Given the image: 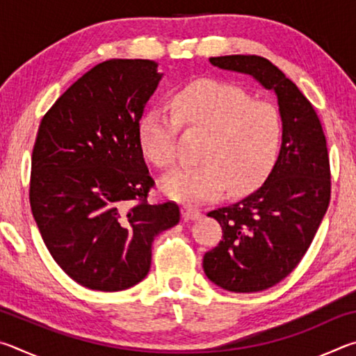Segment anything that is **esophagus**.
<instances>
[{
    "instance_id": "1",
    "label": "esophagus",
    "mask_w": 356,
    "mask_h": 356,
    "mask_svg": "<svg viewBox=\"0 0 356 356\" xmlns=\"http://www.w3.org/2000/svg\"><path fill=\"white\" fill-rule=\"evenodd\" d=\"M182 216L185 220H197V218H201V216H202V212L196 207L184 206L182 207Z\"/></svg>"
}]
</instances>
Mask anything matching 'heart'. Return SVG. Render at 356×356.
<instances>
[{"label": "heart", "instance_id": "obj_1", "mask_svg": "<svg viewBox=\"0 0 356 356\" xmlns=\"http://www.w3.org/2000/svg\"><path fill=\"white\" fill-rule=\"evenodd\" d=\"M172 113L149 108L138 124L143 155L159 168L176 160L179 125L206 131L201 161L179 166L161 179V190L174 201L195 204L216 200L227 188L243 196L261 186L278 161L282 146L281 114L273 104L252 100L232 84L195 80L177 89Z\"/></svg>", "mask_w": 356, "mask_h": 356}]
</instances>
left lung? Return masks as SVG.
<instances>
[{"mask_svg":"<svg viewBox=\"0 0 356 356\" xmlns=\"http://www.w3.org/2000/svg\"><path fill=\"white\" fill-rule=\"evenodd\" d=\"M215 67L250 75L273 91L282 119L278 161L261 188L209 212L222 240L204 254V273L236 293L278 284L300 264L327 212L330 159L322 124L311 102L268 59L231 55L209 59Z\"/></svg>","mask_w":356,"mask_h":356,"instance_id":"obj_1","label":"left lung"}]
</instances>
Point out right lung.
Masks as SVG:
<instances>
[{
  "instance_id": "obj_1",
  "label": "right lung",
  "mask_w": 356,
  "mask_h": 356,
  "mask_svg": "<svg viewBox=\"0 0 356 356\" xmlns=\"http://www.w3.org/2000/svg\"><path fill=\"white\" fill-rule=\"evenodd\" d=\"M150 59H110L72 84L42 118L29 202L44 243L72 280L118 292L146 278L152 242L176 226V202L150 206L155 185L138 124L163 74Z\"/></svg>"
}]
</instances>
